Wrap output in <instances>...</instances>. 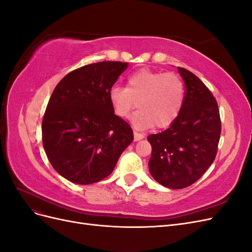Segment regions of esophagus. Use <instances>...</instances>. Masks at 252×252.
<instances>
[{
    "instance_id": "1",
    "label": "esophagus",
    "mask_w": 252,
    "mask_h": 252,
    "mask_svg": "<svg viewBox=\"0 0 252 252\" xmlns=\"http://www.w3.org/2000/svg\"><path fill=\"white\" fill-rule=\"evenodd\" d=\"M133 136H134V141H140L144 139V134L138 132V131H133Z\"/></svg>"
}]
</instances>
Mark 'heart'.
Instances as JSON below:
<instances>
[{
  "label": "heart",
  "instance_id": "1",
  "mask_svg": "<svg viewBox=\"0 0 252 252\" xmlns=\"http://www.w3.org/2000/svg\"><path fill=\"white\" fill-rule=\"evenodd\" d=\"M185 87L178 74L143 68L127 78L126 88L113 86L109 102L116 116L124 119L135 107L132 123L138 128H166L178 118L184 104Z\"/></svg>",
  "mask_w": 252,
  "mask_h": 252
}]
</instances>
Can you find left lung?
<instances>
[{
  "label": "left lung",
  "instance_id": "8db88e82",
  "mask_svg": "<svg viewBox=\"0 0 252 252\" xmlns=\"http://www.w3.org/2000/svg\"><path fill=\"white\" fill-rule=\"evenodd\" d=\"M178 70L186 86L181 112L168 129L147 138L152 148L150 174L171 189L188 187L202 177L215 161L220 135L215 96L192 72Z\"/></svg>",
  "mask_w": 252,
  "mask_h": 252
}]
</instances>
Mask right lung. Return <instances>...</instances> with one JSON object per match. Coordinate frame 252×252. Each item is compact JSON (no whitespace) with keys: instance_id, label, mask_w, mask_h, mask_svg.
I'll use <instances>...</instances> for the list:
<instances>
[{"instance_id":"obj_1","label":"right lung","mask_w":252,"mask_h":252,"mask_svg":"<svg viewBox=\"0 0 252 252\" xmlns=\"http://www.w3.org/2000/svg\"><path fill=\"white\" fill-rule=\"evenodd\" d=\"M128 63L104 61L78 68L60 81L42 122V140L55 170L88 185L113 171L133 141L132 129L114 114L109 90Z\"/></svg>"}]
</instances>
